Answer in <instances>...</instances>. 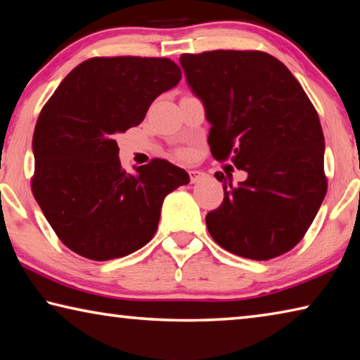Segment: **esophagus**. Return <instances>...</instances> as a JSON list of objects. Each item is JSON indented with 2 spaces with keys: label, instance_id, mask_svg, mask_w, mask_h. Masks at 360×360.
<instances>
[{
  "label": "esophagus",
  "instance_id": "1",
  "mask_svg": "<svg viewBox=\"0 0 360 360\" xmlns=\"http://www.w3.org/2000/svg\"><path fill=\"white\" fill-rule=\"evenodd\" d=\"M188 174H191V182H192V184H195V182L203 181V179L206 178V173H203V172H195V169H193V172L188 173Z\"/></svg>",
  "mask_w": 360,
  "mask_h": 360
}]
</instances>
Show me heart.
Masks as SVG:
<instances>
[{"instance_id": "obj_1", "label": "heart", "mask_w": 360, "mask_h": 360, "mask_svg": "<svg viewBox=\"0 0 360 360\" xmlns=\"http://www.w3.org/2000/svg\"><path fill=\"white\" fill-rule=\"evenodd\" d=\"M181 155H186V152H181Z\"/></svg>"}]
</instances>
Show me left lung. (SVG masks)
<instances>
[{"mask_svg":"<svg viewBox=\"0 0 360 360\" xmlns=\"http://www.w3.org/2000/svg\"><path fill=\"white\" fill-rule=\"evenodd\" d=\"M188 87L211 124L219 162L248 173L206 214L219 246L240 257L268 260L300 241L326 197L324 133L311 101L278 58L259 51L182 53Z\"/></svg>","mask_w":360,"mask_h":360,"instance_id":"left-lung-1","label":"left lung"}]
</instances>
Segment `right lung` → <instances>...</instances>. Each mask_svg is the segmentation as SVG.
Listing matches in <instances>:
<instances>
[{
	"instance_id": "1",
	"label": "right lung",
	"mask_w": 360,
	"mask_h": 360,
	"mask_svg": "<svg viewBox=\"0 0 360 360\" xmlns=\"http://www.w3.org/2000/svg\"><path fill=\"white\" fill-rule=\"evenodd\" d=\"M179 81L169 58L95 57L77 65L42 108L32 188L71 251L100 262L138 251L157 231L167 195L188 184L184 169L163 158L127 173L115 141Z\"/></svg>"
}]
</instances>
